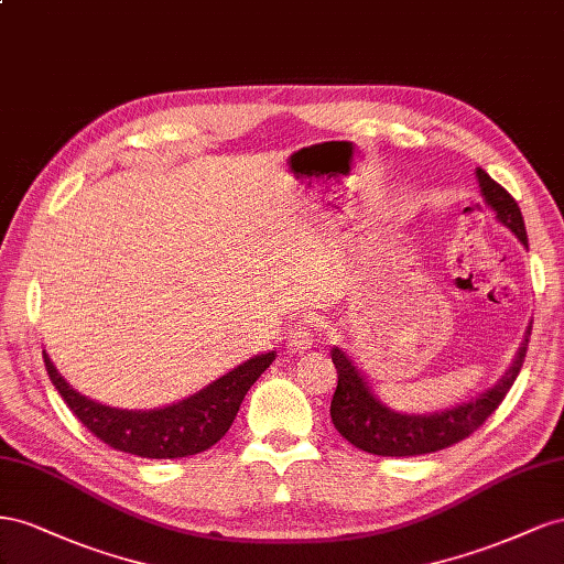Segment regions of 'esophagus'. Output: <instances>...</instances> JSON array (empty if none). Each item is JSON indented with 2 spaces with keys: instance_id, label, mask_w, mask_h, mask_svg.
Returning a JSON list of instances; mask_svg holds the SVG:
<instances>
[{
  "instance_id": "1",
  "label": "esophagus",
  "mask_w": 564,
  "mask_h": 564,
  "mask_svg": "<svg viewBox=\"0 0 564 564\" xmlns=\"http://www.w3.org/2000/svg\"><path fill=\"white\" fill-rule=\"evenodd\" d=\"M314 345V335H312V326H310V321H300V324L288 333V340H285V347L291 349V351H297V354H302V351H307L310 347Z\"/></svg>"
}]
</instances>
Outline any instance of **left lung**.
<instances>
[{
  "label": "left lung",
  "instance_id": "obj_1",
  "mask_svg": "<svg viewBox=\"0 0 564 564\" xmlns=\"http://www.w3.org/2000/svg\"><path fill=\"white\" fill-rule=\"evenodd\" d=\"M475 176L481 200L496 215V221H501L527 248V229L518 203L481 167L475 170ZM529 335H532V324L527 326L524 340L520 343L512 364L489 390L470 401H463L458 406L434 413H401L390 409L376 394L371 382L366 380L364 371L354 364L349 354L335 345L330 349V359L337 368V390L330 401L333 425L349 444L376 456H423L442 452V448L470 437L506 399L524 364Z\"/></svg>",
  "mask_w": 564,
  "mask_h": 564
}]
</instances>
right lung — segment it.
Listing matches in <instances>:
<instances>
[{
	"instance_id": "right-lung-1",
	"label": "right lung",
	"mask_w": 564,
	"mask_h": 564,
	"mask_svg": "<svg viewBox=\"0 0 564 564\" xmlns=\"http://www.w3.org/2000/svg\"><path fill=\"white\" fill-rule=\"evenodd\" d=\"M42 354L46 373H50L54 388L68 409L77 415V421L104 444L141 458H184L215 446L229 432L254 380L276 359L273 349L257 354V357L231 368L229 373L205 384L203 390L188 394L182 401H174L170 406L127 411L99 404V401L79 394L58 373L50 354Z\"/></svg>"
}]
</instances>
